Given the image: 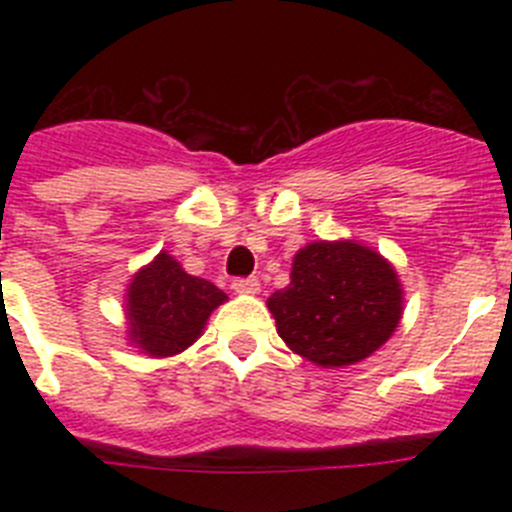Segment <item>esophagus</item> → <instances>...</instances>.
<instances>
[{"label": "esophagus", "instance_id": "esophagus-1", "mask_svg": "<svg viewBox=\"0 0 512 512\" xmlns=\"http://www.w3.org/2000/svg\"><path fill=\"white\" fill-rule=\"evenodd\" d=\"M232 289L237 294H257L260 292V280L257 277H237V280H232Z\"/></svg>", "mask_w": 512, "mask_h": 512}]
</instances>
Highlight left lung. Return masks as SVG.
Returning <instances> with one entry per match:
<instances>
[{"label": "left lung", "instance_id": "left-lung-1", "mask_svg": "<svg viewBox=\"0 0 512 512\" xmlns=\"http://www.w3.org/2000/svg\"><path fill=\"white\" fill-rule=\"evenodd\" d=\"M294 354L334 369L389 342L404 314L394 265L354 240H319L294 255L289 285L267 299Z\"/></svg>", "mask_w": 512, "mask_h": 512}]
</instances>
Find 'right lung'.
Masks as SVG:
<instances>
[{
    "instance_id": "obj_1",
    "label": "right lung",
    "mask_w": 512,
    "mask_h": 512,
    "mask_svg": "<svg viewBox=\"0 0 512 512\" xmlns=\"http://www.w3.org/2000/svg\"><path fill=\"white\" fill-rule=\"evenodd\" d=\"M227 299L223 289L193 277L175 257L160 252L141 267L126 289L128 337L143 354H180L203 334L205 322Z\"/></svg>"
}]
</instances>
